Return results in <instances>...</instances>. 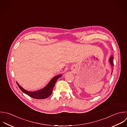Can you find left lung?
Returning <instances> with one entry per match:
<instances>
[{"mask_svg": "<svg viewBox=\"0 0 127 127\" xmlns=\"http://www.w3.org/2000/svg\"><path fill=\"white\" fill-rule=\"evenodd\" d=\"M113 58H114V57H113V56H111V57H110V59H109V61H110V63L111 65L112 66L114 65V64H113ZM112 71H113V70H112ZM112 73H111V74H112Z\"/></svg>", "mask_w": 127, "mask_h": 127, "instance_id": "left-lung-1", "label": "left lung"}]
</instances>
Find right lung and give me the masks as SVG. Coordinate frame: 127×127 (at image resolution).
Segmentation results:
<instances>
[{
	"instance_id": "obj_1",
	"label": "right lung",
	"mask_w": 127,
	"mask_h": 127,
	"mask_svg": "<svg viewBox=\"0 0 127 127\" xmlns=\"http://www.w3.org/2000/svg\"><path fill=\"white\" fill-rule=\"evenodd\" d=\"M62 76V75H59L56 76L53 78L49 82V83L41 90H38L35 92H29L24 90L22 87H21L19 84L17 83V84L19 88V89L25 94L30 96V97L37 99H43L48 97L52 93L53 89L55 86L56 82L57 80Z\"/></svg>"
}]
</instances>
